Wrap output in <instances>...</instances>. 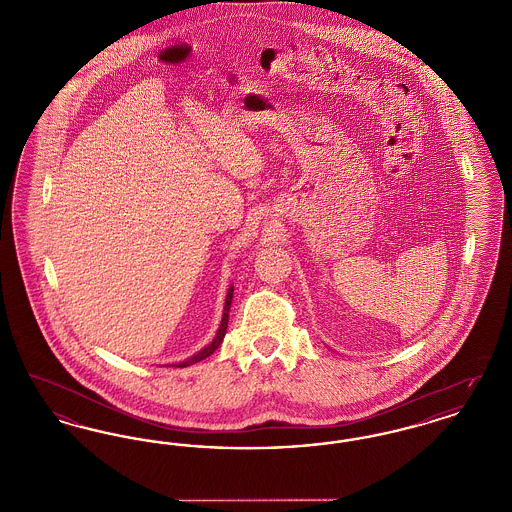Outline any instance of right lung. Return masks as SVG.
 I'll use <instances>...</instances> for the list:
<instances>
[{"mask_svg":"<svg viewBox=\"0 0 512 512\" xmlns=\"http://www.w3.org/2000/svg\"><path fill=\"white\" fill-rule=\"evenodd\" d=\"M232 293H234V288H230L228 290V295H226V303H224V315H222V322H220L219 332H217V338L211 341L207 347H203L199 353H195L192 359H188V361H184V363H178V368H184V366L194 365V363H199V361H203L205 357H209V355H213V351H217L219 349L220 343L224 340V334H226V328H228V311H230V303H232Z\"/></svg>","mask_w":512,"mask_h":512,"instance_id":"right-lung-1","label":"right lung"}]
</instances>
